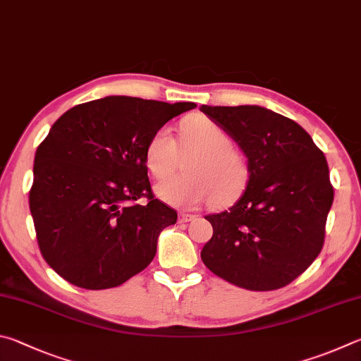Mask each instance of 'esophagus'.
<instances>
[{
	"mask_svg": "<svg viewBox=\"0 0 361 361\" xmlns=\"http://www.w3.org/2000/svg\"><path fill=\"white\" fill-rule=\"evenodd\" d=\"M192 220H195V216H193V214H185V212L179 214V222H180V224L192 222Z\"/></svg>",
	"mask_w": 361,
	"mask_h": 361,
	"instance_id": "1",
	"label": "esophagus"
}]
</instances>
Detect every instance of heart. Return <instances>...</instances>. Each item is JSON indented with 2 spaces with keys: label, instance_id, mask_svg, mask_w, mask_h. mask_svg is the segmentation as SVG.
Here are the masks:
<instances>
[{
  "label": "heart",
  "instance_id": "heart-1",
  "mask_svg": "<svg viewBox=\"0 0 361 361\" xmlns=\"http://www.w3.org/2000/svg\"><path fill=\"white\" fill-rule=\"evenodd\" d=\"M182 154L195 152L185 163L187 174L171 176L157 185L164 203L193 207L216 195L228 201L241 193L249 180V166L243 154L233 149L230 135L204 117L185 120L179 128V145L169 128L157 130L145 149V164L155 177L168 176Z\"/></svg>",
  "mask_w": 361,
  "mask_h": 361
}]
</instances>
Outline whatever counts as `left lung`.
<instances>
[{"label": "left lung", "instance_id": "8db88e82", "mask_svg": "<svg viewBox=\"0 0 361 361\" xmlns=\"http://www.w3.org/2000/svg\"><path fill=\"white\" fill-rule=\"evenodd\" d=\"M247 157V187L235 204L206 216L214 235L201 260L233 286L268 292L311 267L333 204L328 163L309 133L262 106L200 107Z\"/></svg>", "mask_w": 361, "mask_h": 361}]
</instances>
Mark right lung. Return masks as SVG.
<instances>
[{
  "mask_svg": "<svg viewBox=\"0 0 361 361\" xmlns=\"http://www.w3.org/2000/svg\"><path fill=\"white\" fill-rule=\"evenodd\" d=\"M195 103L106 97L66 111L35 155L30 211L37 244L75 287L112 288L154 260L177 212L152 193L145 149ZM139 197L148 203L137 205Z\"/></svg>",
  "mask_w": 361,
  "mask_h": 361,
  "instance_id": "1",
  "label": "right lung"
}]
</instances>
